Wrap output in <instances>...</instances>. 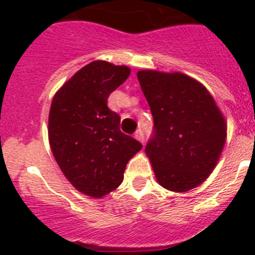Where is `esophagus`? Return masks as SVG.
Here are the masks:
<instances>
[{
    "label": "esophagus",
    "instance_id": "obj_1",
    "mask_svg": "<svg viewBox=\"0 0 255 255\" xmlns=\"http://www.w3.org/2000/svg\"><path fill=\"white\" fill-rule=\"evenodd\" d=\"M135 138L138 139L139 141H141V143H143V141H144V132H143V130H138V131L135 132Z\"/></svg>",
    "mask_w": 255,
    "mask_h": 255
}]
</instances>
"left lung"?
I'll list each match as a JSON object with an SVG mask.
<instances>
[{
  "mask_svg": "<svg viewBox=\"0 0 255 255\" xmlns=\"http://www.w3.org/2000/svg\"><path fill=\"white\" fill-rule=\"evenodd\" d=\"M136 75L154 121L145 153L155 179L177 193L197 188L224 149V116L206 87L185 74L141 70Z\"/></svg>",
  "mask_w": 255,
  "mask_h": 255,
  "instance_id": "8db88e82",
  "label": "left lung"
}]
</instances>
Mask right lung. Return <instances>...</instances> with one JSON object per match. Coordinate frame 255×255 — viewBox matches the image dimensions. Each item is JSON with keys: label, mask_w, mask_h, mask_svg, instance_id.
Returning a JSON list of instances; mask_svg holds the SVG:
<instances>
[{"label": "right lung", "mask_w": 255, "mask_h": 255, "mask_svg": "<svg viewBox=\"0 0 255 255\" xmlns=\"http://www.w3.org/2000/svg\"><path fill=\"white\" fill-rule=\"evenodd\" d=\"M128 66L93 61L58 89L48 117L49 145L66 179L80 193L102 198L124 180L126 164L141 149L120 130L108 96L129 78Z\"/></svg>", "instance_id": "add662e5"}]
</instances>
